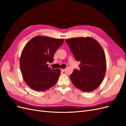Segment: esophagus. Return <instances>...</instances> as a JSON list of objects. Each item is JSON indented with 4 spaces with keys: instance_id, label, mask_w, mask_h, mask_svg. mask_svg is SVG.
Returning a JSON list of instances; mask_svg holds the SVG:
<instances>
[{
    "instance_id": "34e87169",
    "label": "esophagus",
    "mask_w": 126,
    "mask_h": 126,
    "mask_svg": "<svg viewBox=\"0 0 126 126\" xmlns=\"http://www.w3.org/2000/svg\"><path fill=\"white\" fill-rule=\"evenodd\" d=\"M61 71H63V72H64V71H65V69H61Z\"/></svg>"
}]
</instances>
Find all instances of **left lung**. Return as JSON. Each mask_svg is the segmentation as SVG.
Masks as SVG:
<instances>
[{"mask_svg": "<svg viewBox=\"0 0 126 126\" xmlns=\"http://www.w3.org/2000/svg\"><path fill=\"white\" fill-rule=\"evenodd\" d=\"M66 42L75 59L80 62V69L74 70L70 78L77 88L85 92L96 89L104 80L106 59L98 42L90 37L67 39Z\"/></svg>", "mask_w": 126, "mask_h": 126, "instance_id": "1", "label": "left lung"}]
</instances>
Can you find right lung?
<instances>
[{
    "instance_id": "add662e5",
    "label": "right lung",
    "mask_w": 126,
    "mask_h": 126,
    "mask_svg": "<svg viewBox=\"0 0 126 126\" xmlns=\"http://www.w3.org/2000/svg\"><path fill=\"white\" fill-rule=\"evenodd\" d=\"M63 39L36 36L26 45L21 52L20 67L25 82L36 91H45L54 86L60 74L59 69H52L48 62H53L55 52Z\"/></svg>"
}]
</instances>
